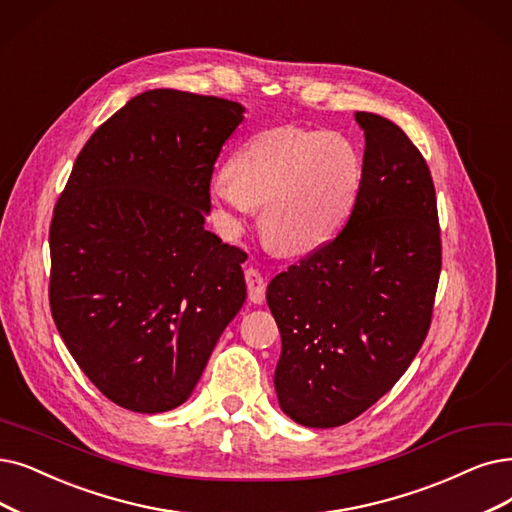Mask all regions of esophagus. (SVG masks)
<instances>
[{
  "label": "esophagus",
  "instance_id": "1",
  "mask_svg": "<svg viewBox=\"0 0 512 512\" xmlns=\"http://www.w3.org/2000/svg\"><path fill=\"white\" fill-rule=\"evenodd\" d=\"M245 283H248V298L254 304H262L264 300V290H267V283H264V277L256 269L245 271Z\"/></svg>",
  "mask_w": 512,
  "mask_h": 512
}]
</instances>
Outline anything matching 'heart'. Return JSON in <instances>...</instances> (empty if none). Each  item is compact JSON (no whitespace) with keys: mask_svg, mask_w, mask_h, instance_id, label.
Segmentation results:
<instances>
[{"mask_svg":"<svg viewBox=\"0 0 512 512\" xmlns=\"http://www.w3.org/2000/svg\"><path fill=\"white\" fill-rule=\"evenodd\" d=\"M365 163L340 132L269 128L235 151L210 180L208 201L224 235L260 210V231L290 256L315 254L349 227L363 191Z\"/></svg>","mask_w":512,"mask_h":512,"instance_id":"1","label":"heart"}]
</instances>
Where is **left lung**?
Returning a JSON list of instances; mask_svg holds the SVG:
<instances>
[{
  "label": "left lung",
  "mask_w": 512,
  "mask_h": 512,
  "mask_svg": "<svg viewBox=\"0 0 512 512\" xmlns=\"http://www.w3.org/2000/svg\"><path fill=\"white\" fill-rule=\"evenodd\" d=\"M355 117L365 178L351 224L267 290L281 334L277 401L311 428L351 422L391 391L426 338L441 273L424 157L393 121Z\"/></svg>",
  "instance_id": "8db88e82"
}]
</instances>
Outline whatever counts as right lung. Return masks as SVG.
Masks as SVG:
<instances>
[{"label": "right lung", "mask_w": 512, "mask_h": 512, "mask_svg": "<svg viewBox=\"0 0 512 512\" xmlns=\"http://www.w3.org/2000/svg\"><path fill=\"white\" fill-rule=\"evenodd\" d=\"M245 107L147 90L77 155L50 227L60 338L113 403H185L245 302L243 252L206 231L214 161Z\"/></svg>", "instance_id": "obj_1"}]
</instances>
